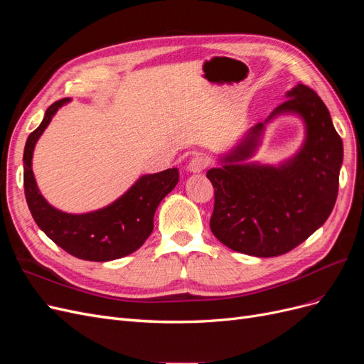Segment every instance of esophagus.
Instances as JSON below:
<instances>
[{
    "instance_id": "obj_1",
    "label": "esophagus",
    "mask_w": 364,
    "mask_h": 364,
    "mask_svg": "<svg viewBox=\"0 0 364 364\" xmlns=\"http://www.w3.org/2000/svg\"><path fill=\"white\" fill-rule=\"evenodd\" d=\"M208 164H209L208 156H205V155H196L190 161V164H188V170L193 171V173H200V171H203L208 167Z\"/></svg>"
}]
</instances>
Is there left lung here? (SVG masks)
<instances>
[{"instance_id": "left-lung-1", "label": "left lung", "mask_w": 364, "mask_h": 364, "mask_svg": "<svg viewBox=\"0 0 364 364\" xmlns=\"http://www.w3.org/2000/svg\"><path fill=\"white\" fill-rule=\"evenodd\" d=\"M287 97L269 119L282 112L304 118L306 141L290 162L278 168L240 164L257 147L259 123L223 159L226 165L206 173L214 186L213 234L229 249L253 257H279L304 243L326 222L338 193L343 144L325 103L302 83Z\"/></svg>"}]
</instances>
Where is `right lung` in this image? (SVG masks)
I'll return each instance as SVG.
<instances>
[{"mask_svg":"<svg viewBox=\"0 0 364 364\" xmlns=\"http://www.w3.org/2000/svg\"><path fill=\"white\" fill-rule=\"evenodd\" d=\"M70 98L54 102L42 123L27 138L24 149V193L36 225L70 255L86 261H111L139 249L153 230V217L161 200L179 182L178 168L147 174L103 209L87 214H67L47 203L39 193L31 171L36 141L50 124L58 109Z\"/></svg>","mask_w":364,"mask_h":364,"instance_id":"right-lung-1","label":"right lung"}]
</instances>
